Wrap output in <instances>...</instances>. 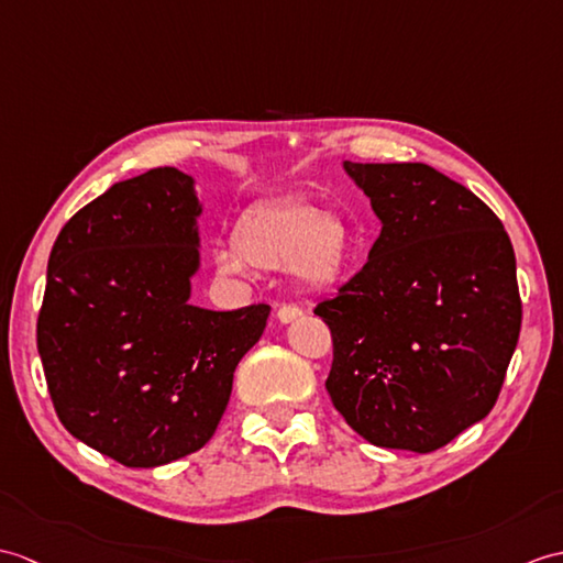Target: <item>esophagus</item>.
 <instances>
[{"label":"esophagus","instance_id":"34e87169","mask_svg":"<svg viewBox=\"0 0 563 563\" xmlns=\"http://www.w3.org/2000/svg\"><path fill=\"white\" fill-rule=\"evenodd\" d=\"M276 317H278L280 323H290V321H295L297 317H302V309L295 307V305H283V307L278 309Z\"/></svg>","mask_w":563,"mask_h":563}]
</instances>
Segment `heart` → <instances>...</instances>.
<instances>
[{"label": "heart", "mask_w": 563, "mask_h": 563, "mask_svg": "<svg viewBox=\"0 0 563 563\" xmlns=\"http://www.w3.org/2000/svg\"><path fill=\"white\" fill-rule=\"evenodd\" d=\"M350 230L311 201H280L261 206L242 220L238 240L213 252L222 276L246 278L254 266L266 271L290 268L309 287H331L345 273L350 258Z\"/></svg>", "instance_id": "heart-1"}]
</instances>
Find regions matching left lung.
<instances>
[{
  "label": "left lung",
  "instance_id": "1",
  "mask_svg": "<svg viewBox=\"0 0 563 563\" xmlns=\"http://www.w3.org/2000/svg\"><path fill=\"white\" fill-rule=\"evenodd\" d=\"M382 220L369 261L313 313L325 390L374 446L429 453L485 420L520 333L511 240L492 208L424 163H350Z\"/></svg>",
  "mask_w": 563,
  "mask_h": 563
}]
</instances>
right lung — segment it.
Segmentation results:
<instances>
[{
    "label": "right lung",
    "mask_w": 563,
    "mask_h": 563,
    "mask_svg": "<svg viewBox=\"0 0 563 563\" xmlns=\"http://www.w3.org/2000/svg\"><path fill=\"white\" fill-rule=\"evenodd\" d=\"M194 179L155 167L117 181L62 228L37 352L59 422L126 467H158L216 434L268 305H189L199 271Z\"/></svg>",
    "instance_id": "add662e5"
}]
</instances>
